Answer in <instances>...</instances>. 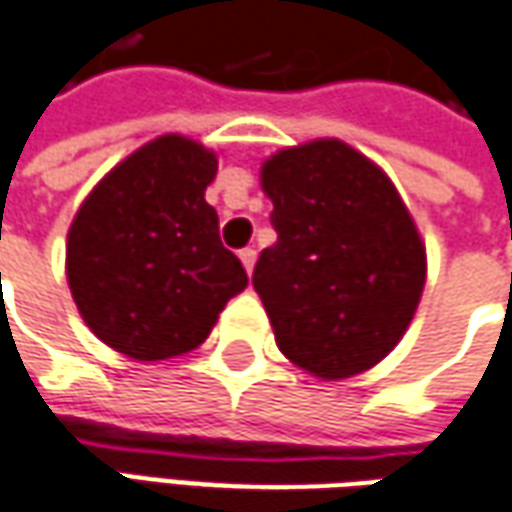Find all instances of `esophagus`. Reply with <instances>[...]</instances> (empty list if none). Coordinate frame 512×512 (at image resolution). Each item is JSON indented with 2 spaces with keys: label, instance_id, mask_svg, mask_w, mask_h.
Listing matches in <instances>:
<instances>
[{
  "label": "esophagus",
  "instance_id": "34e87169",
  "mask_svg": "<svg viewBox=\"0 0 512 512\" xmlns=\"http://www.w3.org/2000/svg\"><path fill=\"white\" fill-rule=\"evenodd\" d=\"M240 263H243V269L252 274V269H255L257 263V249H252V246H246V249H240Z\"/></svg>",
  "mask_w": 512,
  "mask_h": 512
}]
</instances>
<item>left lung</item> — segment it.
Returning <instances> with one entry per match:
<instances>
[{
	"label": "left lung",
	"mask_w": 512,
	"mask_h": 512,
	"mask_svg": "<svg viewBox=\"0 0 512 512\" xmlns=\"http://www.w3.org/2000/svg\"><path fill=\"white\" fill-rule=\"evenodd\" d=\"M277 243L252 283L277 348L326 379L360 374L402 340L425 286V246L394 184L343 141L263 164Z\"/></svg>",
	"instance_id": "1"
}]
</instances>
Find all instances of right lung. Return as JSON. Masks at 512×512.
I'll list each match as a JSON object with an SVG mask.
<instances>
[{
    "label": "right lung",
    "mask_w": 512,
    "mask_h": 512,
    "mask_svg": "<svg viewBox=\"0 0 512 512\" xmlns=\"http://www.w3.org/2000/svg\"><path fill=\"white\" fill-rule=\"evenodd\" d=\"M218 158L164 135L90 192L67 235V280L84 323L133 360L178 357L209 337L246 289L203 192Z\"/></svg>",
    "instance_id": "1"
}]
</instances>
